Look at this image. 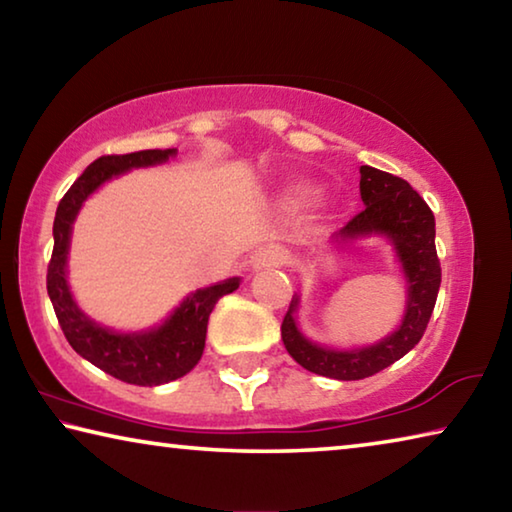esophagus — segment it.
<instances>
[{"mask_svg":"<svg viewBox=\"0 0 512 512\" xmlns=\"http://www.w3.org/2000/svg\"><path fill=\"white\" fill-rule=\"evenodd\" d=\"M287 262V250L280 246H266L259 248L253 255V271H266V268H277Z\"/></svg>","mask_w":512,"mask_h":512,"instance_id":"esophagus-1","label":"esophagus"}]
</instances>
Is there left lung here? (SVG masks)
I'll return each instance as SVG.
<instances>
[{
  "instance_id": "obj_1",
  "label": "left lung",
  "mask_w": 512,
  "mask_h": 512,
  "mask_svg": "<svg viewBox=\"0 0 512 512\" xmlns=\"http://www.w3.org/2000/svg\"><path fill=\"white\" fill-rule=\"evenodd\" d=\"M361 173V210L354 219L332 235V244H345L370 235L386 237L395 246L397 259L409 284L402 325L391 336L375 345L357 350H332L311 343L298 329L296 311L300 298H293L282 320L284 348L302 368L316 375L354 381L377 375L402 359L420 343L436 307L440 289V262L436 253V219L424 198L393 173L363 164Z\"/></svg>"
}]
</instances>
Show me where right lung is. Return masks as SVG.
<instances>
[{
  "label": "right lung",
  "mask_w": 512,
  "mask_h": 512,
  "mask_svg": "<svg viewBox=\"0 0 512 512\" xmlns=\"http://www.w3.org/2000/svg\"><path fill=\"white\" fill-rule=\"evenodd\" d=\"M176 155V149H149L126 155H101L67 189L54 219V253L47 266V293L69 345L115 379L135 386H160L187 375L203 357L207 320L219 298L239 289V277L198 289L183 300L160 327L121 334L83 314L67 284V253L72 223L94 189L137 167H153Z\"/></svg>",
  "instance_id": "obj_1"
}]
</instances>
